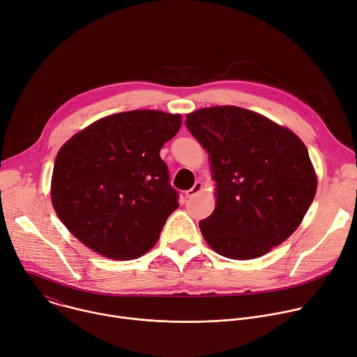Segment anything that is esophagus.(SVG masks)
<instances>
[{
	"mask_svg": "<svg viewBox=\"0 0 357 357\" xmlns=\"http://www.w3.org/2000/svg\"><path fill=\"white\" fill-rule=\"evenodd\" d=\"M202 190H203V184H202L200 181H196L193 187H191L190 190H187V191H185L184 196H185L187 199H191V197H195L196 195H199Z\"/></svg>",
	"mask_w": 357,
	"mask_h": 357,
	"instance_id": "esophagus-1",
	"label": "esophagus"
}]
</instances>
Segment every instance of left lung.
I'll use <instances>...</instances> for the list:
<instances>
[{
    "instance_id": "obj_1",
    "label": "left lung",
    "mask_w": 357,
    "mask_h": 357,
    "mask_svg": "<svg viewBox=\"0 0 357 357\" xmlns=\"http://www.w3.org/2000/svg\"><path fill=\"white\" fill-rule=\"evenodd\" d=\"M185 126L210 154L217 203L200 222L210 248L229 259L260 257L301 223L317 188L298 137L250 109L222 105L187 114Z\"/></svg>"
}]
</instances>
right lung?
Returning a JSON list of instances; mask_svg holds the SVG:
<instances>
[{"label": "right lung", "instance_id": "1", "mask_svg": "<svg viewBox=\"0 0 357 357\" xmlns=\"http://www.w3.org/2000/svg\"><path fill=\"white\" fill-rule=\"evenodd\" d=\"M180 126V114L135 109L93 123L61 147L52 170V206L89 249L132 260L157 243L178 207L160 150Z\"/></svg>", "mask_w": 357, "mask_h": 357}]
</instances>
